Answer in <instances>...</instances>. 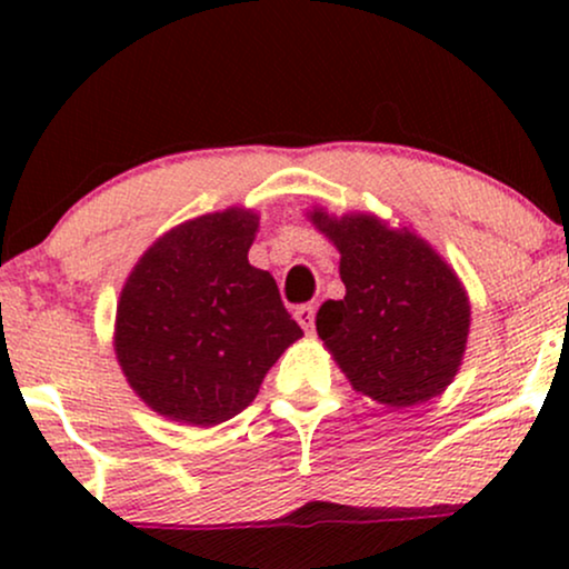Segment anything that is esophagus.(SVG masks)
Segmentation results:
<instances>
[{
  "instance_id": "esophagus-1",
  "label": "esophagus",
  "mask_w": 569,
  "mask_h": 569,
  "mask_svg": "<svg viewBox=\"0 0 569 569\" xmlns=\"http://www.w3.org/2000/svg\"><path fill=\"white\" fill-rule=\"evenodd\" d=\"M293 318L302 326L305 335H312V331H316V305H299L297 310H293Z\"/></svg>"
}]
</instances>
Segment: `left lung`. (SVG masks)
Wrapping results in <instances>:
<instances>
[{"label": "left lung", "instance_id": "left-lung-1", "mask_svg": "<svg viewBox=\"0 0 569 569\" xmlns=\"http://www.w3.org/2000/svg\"><path fill=\"white\" fill-rule=\"evenodd\" d=\"M339 251L342 299L316 316L318 337L358 393L393 409L439 396L460 369L471 305L455 270L407 227L369 213H310Z\"/></svg>", "mask_w": 569, "mask_h": 569}]
</instances>
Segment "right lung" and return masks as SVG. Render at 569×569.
<instances>
[{
    "label": "right lung",
    "mask_w": 569,
    "mask_h": 569,
    "mask_svg": "<svg viewBox=\"0 0 569 569\" xmlns=\"http://www.w3.org/2000/svg\"><path fill=\"white\" fill-rule=\"evenodd\" d=\"M257 230L246 208L184 221L147 248L122 286L117 361L136 396L168 420H230L302 337L276 278L248 264Z\"/></svg>",
    "instance_id": "add662e5"
}]
</instances>
